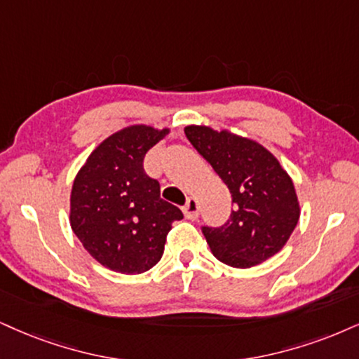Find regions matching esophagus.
<instances>
[{"instance_id":"esophagus-1","label":"esophagus","mask_w":359,"mask_h":359,"mask_svg":"<svg viewBox=\"0 0 359 359\" xmlns=\"http://www.w3.org/2000/svg\"><path fill=\"white\" fill-rule=\"evenodd\" d=\"M183 213L188 219H196L200 216V206H198L196 198H188L187 205L183 206Z\"/></svg>"}]
</instances>
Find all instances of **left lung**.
I'll list each match as a JSON object with an SVG mask.
<instances>
[{
    "mask_svg": "<svg viewBox=\"0 0 359 359\" xmlns=\"http://www.w3.org/2000/svg\"><path fill=\"white\" fill-rule=\"evenodd\" d=\"M184 135L224 181L233 200L223 226H203L211 253L233 268H251L286 245L299 219L294 184L280 161L253 140L187 126Z\"/></svg>",
    "mask_w": 359,
    "mask_h": 359,
    "instance_id": "8db88e82",
    "label": "left lung"
}]
</instances>
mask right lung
Here are the masks:
<instances>
[{
  "label": "right lung",
  "instance_id": "add662e5",
  "mask_svg": "<svg viewBox=\"0 0 359 359\" xmlns=\"http://www.w3.org/2000/svg\"><path fill=\"white\" fill-rule=\"evenodd\" d=\"M170 130L135 125L114 133L90 154L74 178L69 221L85 250L104 268L140 274L161 259L180 208L159 198L144 154Z\"/></svg>",
  "mask_w": 359,
  "mask_h": 359
}]
</instances>
